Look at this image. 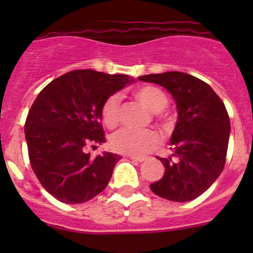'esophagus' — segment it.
<instances>
[{
	"instance_id": "34e87169",
	"label": "esophagus",
	"mask_w": 253,
	"mask_h": 253,
	"mask_svg": "<svg viewBox=\"0 0 253 253\" xmlns=\"http://www.w3.org/2000/svg\"><path fill=\"white\" fill-rule=\"evenodd\" d=\"M129 158H130L131 161H134V162H143V161H144V158L137 157V156H129Z\"/></svg>"
}]
</instances>
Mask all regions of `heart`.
I'll use <instances>...</instances> for the list:
<instances>
[{
    "label": "heart",
    "mask_w": 253,
    "mask_h": 253,
    "mask_svg": "<svg viewBox=\"0 0 253 253\" xmlns=\"http://www.w3.org/2000/svg\"><path fill=\"white\" fill-rule=\"evenodd\" d=\"M133 96L142 105L154 113L160 124L166 123V115L163 109L169 104L166 92L154 84H142L133 90ZM122 99L118 93H113L105 99L100 109V115L105 126L114 129L119 124ZM160 143V137L154 130H133L122 129L116 131L110 139L111 148L118 153L129 156H143L153 151Z\"/></svg>",
    "instance_id": "obj_1"
}]
</instances>
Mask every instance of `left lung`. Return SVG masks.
Returning <instances> with one entry per match:
<instances>
[{"instance_id":"obj_1","label":"left lung","mask_w":253,"mask_h":253,"mask_svg":"<svg viewBox=\"0 0 253 253\" xmlns=\"http://www.w3.org/2000/svg\"><path fill=\"white\" fill-rule=\"evenodd\" d=\"M139 80L169 90L178 111L171 137L172 154L158 157L165 175L149 187L171 202L194 200L213 185L224 169L231 131L224 102L207 82L184 72L146 75Z\"/></svg>"}]
</instances>
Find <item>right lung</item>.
Masks as SVG:
<instances>
[{
  "mask_svg": "<svg viewBox=\"0 0 253 253\" xmlns=\"http://www.w3.org/2000/svg\"><path fill=\"white\" fill-rule=\"evenodd\" d=\"M133 81L126 75L76 69L46 84L31 105L25 122L29 160L42 186L57 200L81 204L107 186L122 157L105 152L92 158L84 149L106 142L102 102Z\"/></svg>",
  "mask_w": 253,
  "mask_h": 253,
  "instance_id": "right-lung-1",
  "label": "right lung"
}]
</instances>
